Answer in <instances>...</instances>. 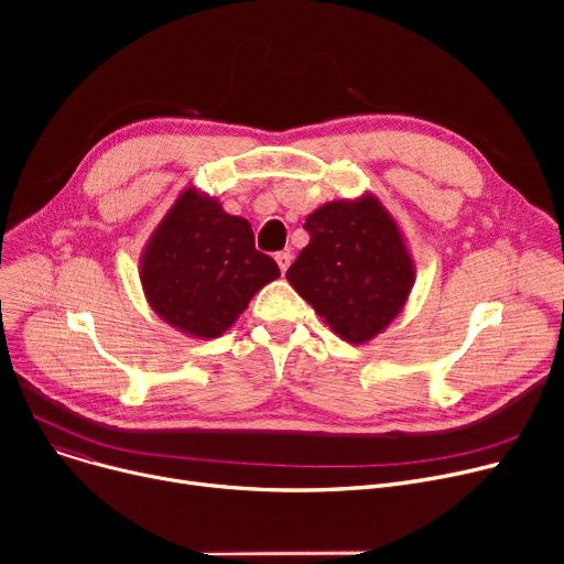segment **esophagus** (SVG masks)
Masks as SVG:
<instances>
[{
	"mask_svg": "<svg viewBox=\"0 0 564 564\" xmlns=\"http://www.w3.org/2000/svg\"><path fill=\"white\" fill-rule=\"evenodd\" d=\"M274 258H276V264H279L281 274H285V272H288V267H290V260H292L290 251H279Z\"/></svg>",
	"mask_w": 564,
	"mask_h": 564,
	"instance_id": "1",
	"label": "esophagus"
}]
</instances>
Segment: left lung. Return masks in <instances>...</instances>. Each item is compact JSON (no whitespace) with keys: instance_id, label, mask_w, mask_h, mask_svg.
I'll return each instance as SVG.
<instances>
[{"instance_id":"left-lung-1","label":"left lung","mask_w":564,"mask_h":564,"mask_svg":"<svg viewBox=\"0 0 564 564\" xmlns=\"http://www.w3.org/2000/svg\"><path fill=\"white\" fill-rule=\"evenodd\" d=\"M304 228L311 242L285 274L300 297L351 345L389 329L409 300L416 264L383 203L370 192L324 203Z\"/></svg>"}]
</instances>
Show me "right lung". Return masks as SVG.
<instances>
[{
  "label": "right lung",
  "instance_id": "obj_1",
  "mask_svg": "<svg viewBox=\"0 0 564 564\" xmlns=\"http://www.w3.org/2000/svg\"><path fill=\"white\" fill-rule=\"evenodd\" d=\"M279 276V264L256 251L251 224L196 187L177 194L139 258L145 302L198 340L228 332L253 294Z\"/></svg>",
  "mask_w": 564,
  "mask_h": 564
}]
</instances>
